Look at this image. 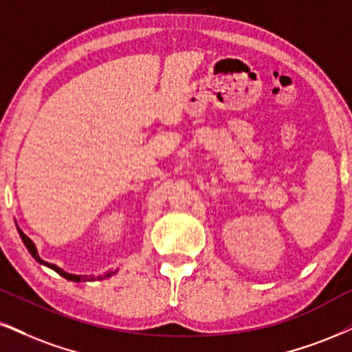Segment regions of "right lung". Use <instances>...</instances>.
Wrapping results in <instances>:
<instances>
[{
	"label": "right lung",
	"instance_id": "right-lung-1",
	"mask_svg": "<svg viewBox=\"0 0 352 352\" xmlns=\"http://www.w3.org/2000/svg\"><path fill=\"white\" fill-rule=\"evenodd\" d=\"M17 233H19V236H21V240H23V243H24V246L25 248H28V251L30 253V256H32L34 259H36L37 263H41V264H43V266H47V267H50V269H54L55 272H58L60 276L62 277H65V279H68V280H73V282H81V280H96V279H106V277H111L112 274H116L117 271H114V272H106V274L104 276H98V277H94V276H76V274H70V272H67V271H63V269H60L58 266H55V264H52V263H47V261H43V259L41 258V256H38V253H37V248H36V245H34L32 243V240H30L29 236H25L24 233H23V230H21L19 227H17Z\"/></svg>",
	"mask_w": 352,
	"mask_h": 352
}]
</instances>
